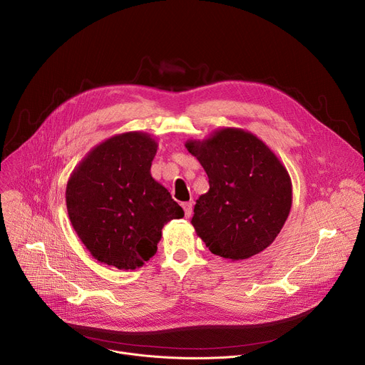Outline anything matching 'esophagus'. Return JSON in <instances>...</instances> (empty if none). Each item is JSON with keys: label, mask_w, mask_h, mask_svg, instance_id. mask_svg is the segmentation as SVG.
I'll use <instances>...</instances> for the list:
<instances>
[{"label": "esophagus", "mask_w": 365, "mask_h": 365, "mask_svg": "<svg viewBox=\"0 0 365 365\" xmlns=\"http://www.w3.org/2000/svg\"><path fill=\"white\" fill-rule=\"evenodd\" d=\"M182 206H183V211H185V217L190 218V215H192V202H185V203H182Z\"/></svg>", "instance_id": "1"}]
</instances>
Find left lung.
<instances>
[{
	"instance_id": "left-lung-1",
	"label": "left lung",
	"mask_w": 365,
	"mask_h": 365,
	"mask_svg": "<svg viewBox=\"0 0 365 365\" xmlns=\"http://www.w3.org/2000/svg\"><path fill=\"white\" fill-rule=\"evenodd\" d=\"M185 147L210 179L190 221L197 237L231 262L266 250L292 207V180L277 155L252 133L232 127Z\"/></svg>"
}]
</instances>
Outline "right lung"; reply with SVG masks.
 Wrapping results in <instances>:
<instances>
[{"label": "right lung", "mask_w": 365, "mask_h": 365, "mask_svg": "<svg viewBox=\"0 0 365 365\" xmlns=\"http://www.w3.org/2000/svg\"><path fill=\"white\" fill-rule=\"evenodd\" d=\"M158 147L147 133L113 135L95 145L68 180L71 224L103 264L141 267L158 251L165 224L185 215L150 173Z\"/></svg>", "instance_id": "1"}]
</instances>
